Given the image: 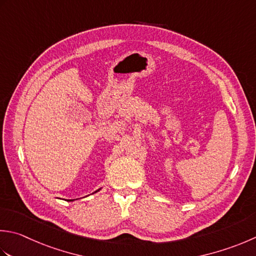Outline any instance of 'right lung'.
<instances>
[{
  "mask_svg": "<svg viewBox=\"0 0 256 256\" xmlns=\"http://www.w3.org/2000/svg\"><path fill=\"white\" fill-rule=\"evenodd\" d=\"M100 190H101V188H98V191H95L94 193H96V192H98V191H100ZM68 201H74V200H68Z\"/></svg>",
  "mask_w": 256,
  "mask_h": 256,
  "instance_id": "right-lung-1",
  "label": "right lung"
}]
</instances>
